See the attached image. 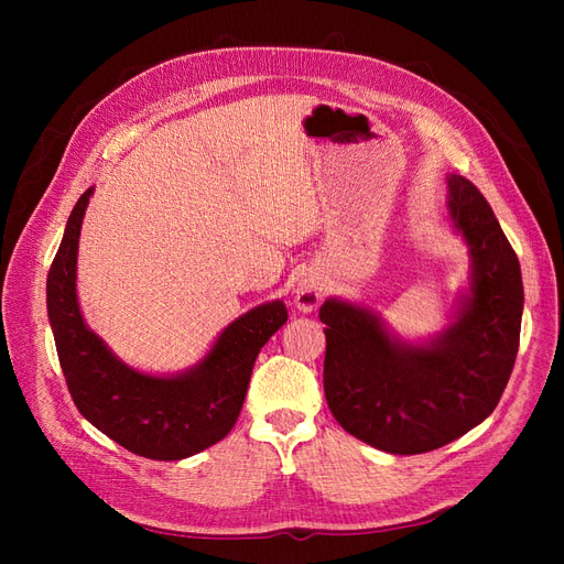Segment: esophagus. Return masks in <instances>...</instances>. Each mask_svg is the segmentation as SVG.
Returning a JSON list of instances; mask_svg holds the SVG:
<instances>
[{"label":"esophagus","instance_id":"1","mask_svg":"<svg viewBox=\"0 0 564 564\" xmlns=\"http://www.w3.org/2000/svg\"><path fill=\"white\" fill-rule=\"evenodd\" d=\"M322 301V282L313 275H305L296 284V305L299 311L311 313L315 311Z\"/></svg>","mask_w":564,"mask_h":564}]
</instances>
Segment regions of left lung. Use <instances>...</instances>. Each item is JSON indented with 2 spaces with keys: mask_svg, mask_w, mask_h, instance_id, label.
Segmentation results:
<instances>
[{
  "mask_svg": "<svg viewBox=\"0 0 564 564\" xmlns=\"http://www.w3.org/2000/svg\"><path fill=\"white\" fill-rule=\"evenodd\" d=\"M449 216L473 256V284L456 322L429 346L392 338L377 315L329 299L324 395L344 431L390 454L449 445L499 404L513 371L520 322V261L477 187L449 176Z\"/></svg>",
  "mask_w": 564,
  "mask_h": 564,
  "instance_id": "1",
  "label": "left lung"
}]
</instances>
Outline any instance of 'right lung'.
Here are the masks:
<instances>
[{
  "label": "right lung",
  "instance_id": "add662e5",
  "mask_svg": "<svg viewBox=\"0 0 564 564\" xmlns=\"http://www.w3.org/2000/svg\"><path fill=\"white\" fill-rule=\"evenodd\" d=\"M91 193L89 187L67 218L46 280V308L67 390L79 414L124 449L155 460L187 458L232 431L256 357L286 322V308L272 301L235 319L209 355L178 377L133 371L84 324L77 305L79 228Z\"/></svg>",
  "mask_w": 564,
  "mask_h": 564
}]
</instances>
